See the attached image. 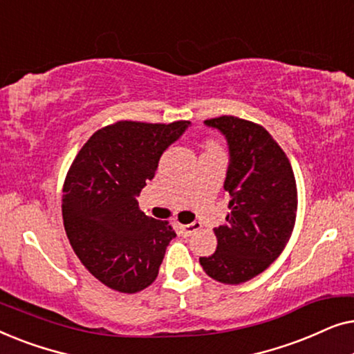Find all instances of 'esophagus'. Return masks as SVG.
<instances>
[{
  "mask_svg": "<svg viewBox=\"0 0 354 354\" xmlns=\"http://www.w3.org/2000/svg\"><path fill=\"white\" fill-rule=\"evenodd\" d=\"M200 229H201V224H200V222H193V224L180 225V230H182V234L185 235V236L192 235V234H195V232H196V230H200Z\"/></svg>",
  "mask_w": 354,
  "mask_h": 354,
  "instance_id": "1",
  "label": "esophagus"
}]
</instances>
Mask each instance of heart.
I'll return each instance as SVG.
<instances>
[{
  "label": "heart",
  "mask_w": 354,
  "mask_h": 354,
  "mask_svg": "<svg viewBox=\"0 0 354 354\" xmlns=\"http://www.w3.org/2000/svg\"><path fill=\"white\" fill-rule=\"evenodd\" d=\"M211 148H212V147H211Z\"/></svg>",
  "instance_id": "b5f03b06"
}]
</instances>
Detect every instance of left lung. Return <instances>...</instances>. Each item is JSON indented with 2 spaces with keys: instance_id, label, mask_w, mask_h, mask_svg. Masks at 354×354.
Returning a JSON list of instances; mask_svg holds the SVG:
<instances>
[{
  "instance_id": "8db88e82",
  "label": "left lung",
  "mask_w": 354,
  "mask_h": 354,
  "mask_svg": "<svg viewBox=\"0 0 354 354\" xmlns=\"http://www.w3.org/2000/svg\"><path fill=\"white\" fill-rule=\"evenodd\" d=\"M205 124L229 145L224 190L230 212L214 229V254L200 258V264L217 282L239 285L268 269L288 243L297 219V182L287 154L263 125L235 115Z\"/></svg>"
}]
</instances>
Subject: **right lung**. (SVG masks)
I'll use <instances>...</instances> for the list:
<instances>
[{
  "label": "right lung",
  "mask_w": 354,
  "mask_h": 354,
  "mask_svg": "<svg viewBox=\"0 0 354 354\" xmlns=\"http://www.w3.org/2000/svg\"><path fill=\"white\" fill-rule=\"evenodd\" d=\"M188 125L119 120L91 135L67 172V239L88 272L115 292L149 287L176 236L169 222L140 211L137 196L154 177L161 154Z\"/></svg>",
  "instance_id": "add662e5"
}]
</instances>
